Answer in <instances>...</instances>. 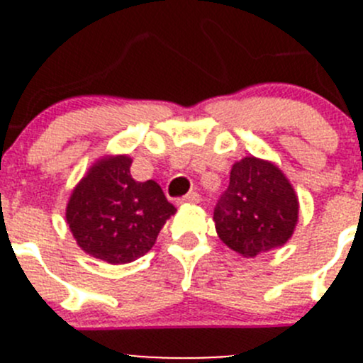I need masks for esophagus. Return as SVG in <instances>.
<instances>
[{"mask_svg":"<svg viewBox=\"0 0 363 363\" xmlns=\"http://www.w3.org/2000/svg\"><path fill=\"white\" fill-rule=\"evenodd\" d=\"M200 200H202V196H200L196 191H191V193H188V195L182 196L181 203H199Z\"/></svg>","mask_w":363,"mask_h":363,"instance_id":"1","label":"esophagus"}]
</instances>
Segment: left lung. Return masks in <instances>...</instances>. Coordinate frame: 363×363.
Wrapping results in <instances>:
<instances>
[{
    "label": "left lung",
    "mask_w": 363,
    "mask_h": 363,
    "mask_svg": "<svg viewBox=\"0 0 363 363\" xmlns=\"http://www.w3.org/2000/svg\"><path fill=\"white\" fill-rule=\"evenodd\" d=\"M296 219L298 199L276 164L252 156L233 164L228 188L214 207L216 230L230 250L252 258L283 246Z\"/></svg>",
    "instance_id": "1"
}]
</instances>
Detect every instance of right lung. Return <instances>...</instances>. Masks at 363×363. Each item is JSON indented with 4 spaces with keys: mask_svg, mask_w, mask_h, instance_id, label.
I'll return each instance as SVG.
<instances>
[{
    "mask_svg": "<svg viewBox=\"0 0 363 363\" xmlns=\"http://www.w3.org/2000/svg\"><path fill=\"white\" fill-rule=\"evenodd\" d=\"M130 167L128 156H108L94 163L73 189L67 207L77 244L113 265L144 256L177 211L158 182L135 181Z\"/></svg>",
    "mask_w": 363,
    "mask_h": 363,
    "instance_id": "add662e5",
    "label": "right lung"
}]
</instances>
